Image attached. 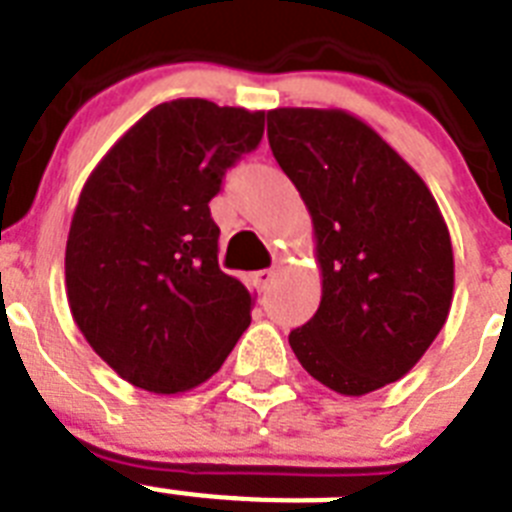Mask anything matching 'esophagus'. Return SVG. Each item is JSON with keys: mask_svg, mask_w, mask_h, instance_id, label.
I'll use <instances>...</instances> for the list:
<instances>
[{"mask_svg": "<svg viewBox=\"0 0 512 512\" xmlns=\"http://www.w3.org/2000/svg\"><path fill=\"white\" fill-rule=\"evenodd\" d=\"M274 277H277V272H274V269H259V272H253V282H256V287H259V290H266V287L272 285Z\"/></svg>", "mask_w": 512, "mask_h": 512, "instance_id": "34e87169", "label": "esophagus"}]
</instances>
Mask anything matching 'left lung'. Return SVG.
Returning <instances> with one entry per match:
<instances>
[{
  "mask_svg": "<svg viewBox=\"0 0 512 512\" xmlns=\"http://www.w3.org/2000/svg\"><path fill=\"white\" fill-rule=\"evenodd\" d=\"M266 135L311 214L322 269V303L290 332L295 358L348 398L398 382L453 303V243L432 190L342 109H272Z\"/></svg>",
  "mask_w": 512,
  "mask_h": 512,
  "instance_id": "left-lung-1",
  "label": "left lung"
}]
</instances>
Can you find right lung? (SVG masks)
<instances>
[{"label":"right lung","instance_id":"right-lung-1","mask_svg":"<svg viewBox=\"0 0 512 512\" xmlns=\"http://www.w3.org/2000/svg\"><path fill=\"white\" fill-rule=\"evenodd\" d=\"M261 135L264 112L164 101L88 175L67 235V303L125 382L193 390L251 324V293L219 269L209 201Z\"/></svg>","mask_w":512,"mask_h":512}]
</instances>
